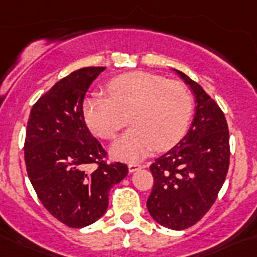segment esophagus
I'll list each match as a JSON object with an SVG mask.
<instances>
[{
  "label": "esophagus",
  "mask_w": 257,
  "mask_h": 257,
  "mask_svg": "<svg viewBox=\"0 0 257 257\" xmlns=\"http://www.w3.org/2000/svg\"><path fill=\"white\" fill-rule=\"evenodd\" d=\"M145 166L144 165H140V163H137V162H132V163H130L128 165V171L131 172H136L137 169H140V168H144Z\"/></svg>",
  "instance_id": "1"
}]
</instances>
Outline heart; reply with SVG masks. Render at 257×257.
Returning <instances> with one entry per match:
<instances>
[{
  "instance_id": "b5f03b06",
  "label": "heart",
  "mask_w": 257,
  "mask_h": 257,
  "mask_svg": "<svg viewBox=\"0 0 257 257\" xmlns=\"http://www.w3.org/2000/svg\"><path fill=\"white\" fill-rule=\"evenodd\" d=\"M105 92L106 96L92 94L86 97L83 112L92 134L104 140H112L128 117L132 127L111 147L115 157L140 160L153 148L172 147L186 132L193 97L182 81L131 71L107 81Z\"/></svg>"
}]
</instances>
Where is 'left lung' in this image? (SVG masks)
<instances>
[{
    "instance_id": "8db88e82",
    "label": "left lung",
    "mask_w": 257,
    "mask_h": 257,
    "mask_svg": "<svg viewBox=\"0 0 257 257\" xmlns=\"http://www.w3.org/2000/svg\"><path fill=\"white\" fill-rule=\"evenodd\" d=\"M176 71L192 88L197 106L186 136L150 166L155 182L147 209L161 225L183 230L199 221L218 198L229 169L230 146L219 105L199 84Z\"/></svg>"
}]
</instances>
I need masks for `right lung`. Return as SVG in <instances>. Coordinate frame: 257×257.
Here are the masks:
<instances>
[{
    "label": "right lung",
    "mask_w": 257,
    "mask_h": 257,
    "mask_svg": "<svg viewBox=\"0 0 257 257\" xmlns=\"http://www.w3.org/2000/svg\"><path fill=\"white\" fill-rule=\"evenodd\" d=\"M105 69L81 68L60 79L33 105L27 122L25 161L32 186L44 208L70 227L101 218L110 189L128 173L125 163L106 162L107 152L84 120V97Z\"/></svg>",
    "instance_id": "add662e5"
}]
</instances>
